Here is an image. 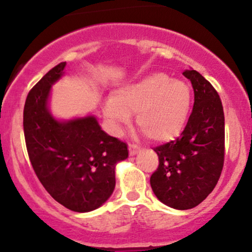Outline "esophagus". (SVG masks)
Segmentation results:
<instances>
[{
	"instance_id": "obj_1",
	"label": "esophagus",
	"mask_w": 252,
	"mask_h": 252,
	"mask_svg": "<svg viewBox=\"0 0 252 252\" xmlns=\"http://www.w3.org/2000/svg\"><path fill=\"white\" fill-rule=\"evenodd\" d=\"M138 152H141V147H138L137 144H135V143H129V153H130V155L137 154Z\"/></svg>"
}]
</instances>
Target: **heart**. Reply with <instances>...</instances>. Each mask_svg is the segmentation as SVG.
<instances>
[{
  "mask_svg": "<svg viewBox=\"0 0 252 252\" xmlns=\"http://www.w3.org/2000/svg\"><path fill=\"white\" fill-rule=\"evenodd\" d=\"M189 106L190 90L186 83L153 73L116 90L104 106V114L116 128L136 114V124L147 137L167 141L181 131Z\"/></svg>",
  "mask_w": 252,
  "mask_h": 252,
  "instance_id": "heart-1",
  "label": "heart"
}]
</instances>
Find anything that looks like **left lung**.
I'll return each mask as SVG.
<instances>
[{"label":"left lung","instance_id":"left-lung-1","mask_svg":"<svg viewBox=\"0 0 252 252\" xmlns=\"http://www.w3.org/2000/svg\"><path fill=\"white\" fill-rule=\"evenodd\" d=\"M194 90V105L181 135L154 148L158 169L150 186L161 202L176 210L195 207L220 178L225 155L224 110L218 92L198 71L184 72Z\"/></svg>","mask_w":252,"mask_h":252}]
</instances>
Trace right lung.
I'll list each match as a JSON object with an SVG mask.
<instances>
[{
    "mask_svg": "<svg viewBox=\"0 0 252 252\" xmlns=\"http://www.w3.org/2000/svg\"><path fill=\"white\" fill-rule=\"evenodd\" d=\"M65 66L58 63L28 92L25 141L32 167L52 198L74 212H89L114 192L115 166L128 158V146L104 132L94 116L67 122L52 117L48 94Z\"/></svg>",
    "mask_w": 252,
    "mask_h": 252,
    "instance_id": "add662e5",
    "label": "right lung"
}]
</instances>
